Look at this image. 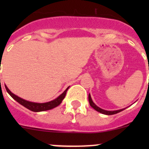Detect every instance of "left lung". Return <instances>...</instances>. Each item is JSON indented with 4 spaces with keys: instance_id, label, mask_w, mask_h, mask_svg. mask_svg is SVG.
<instances>
[{
    "instance_id": "8db88e82",
    "label": "left lung",
    "mask_w": 149,
    "mask_h": 149,
    "mask_svg": "<svg viewBox=\"0 0 149 149\" xmlns=\"http://www.w3.org/2000/svg\"><path fill=\"white\" fill-rule=\"evenodd\" d=\"M88 102H89V104L90 105H91V107L94 108V109H95L96 111H97V112H100V113L102 114H104V115H115V114H117L118 113V112H121V111L124 110L125 109H118V110H114V111H108V110H104V109H102V108L99 107L98 106H97V105L95 104L94 103V102L92 101V99H91V95H90V94H88Z\"/></svg>"
}]
</instances>
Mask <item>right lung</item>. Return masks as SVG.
Segmentation results:
<instances>
[{"label":"right lung","mask_w":149,"mask_h":149,"mask_svg":"<svg viewBox=\"0 0 149 149\" xmlns=\"http://www.w3.org/2000/svg\"><path fill=\"white\" fill-rule=\"evenodd\" d=\"M6 89L7 92L10 94V97L13 99V100H16L17 102H19L20 104H22V106H24V107L27 108L29 110L32 111V112H42V111H46L49 110V109H52L53 108L56 107L58 105L61 104V103L62 102V101L63 100V99L65 98L66 92H67L69 86L59 96V97H57L55 100H52L50 102H48L45 103H37V102H32L27 101V100H25L24 99L19 97L18 96L15 95L14 94L11 92L9 89H8V87L6 86V85H5Z\"/></svg>","instance_id":"right-lung-1"}]
</instances>
